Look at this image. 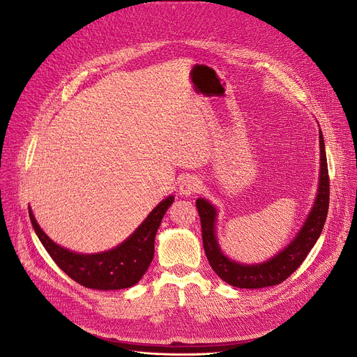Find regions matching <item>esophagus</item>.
Returning a JSON list of instances; mask_svg holds the SVG:
<instances>
[{
  "mask_svg": "<svg viewBox=\"0 0 357 357\" xmlns=\"http://www.w3.org/2000/svg\"><path fill=\"white\" fill-rule=\"evenodd\" d=\"M201 185H202V182L198 176H194V175L185 176L179 182V194L185 195V197H190V195L199 191Z\"/></svg>",
  "mask_w": 357,
  "mask_h": 357,
  "instance_id": "34e87169",
  "label": "esophagus"
}]
</instances>
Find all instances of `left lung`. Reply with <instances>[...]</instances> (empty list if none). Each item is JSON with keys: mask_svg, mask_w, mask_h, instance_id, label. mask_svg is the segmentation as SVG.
Listing matches in <instances>:
<instances>
[{"mask_svg": "<svg viewBox=\"0 0 357 357\" xmlns=\"http://www.w3.org/2000/svg\"><path fill=\"white\" fill-rule=\"evenodd\" d=\"M320 179L315 202L301 230L289 245L264 264L246 265L229 259L220 249L215 236L217 210L211 202L204 198L197 199V208L201 218L202 243L214 272L231 287L245 289H259L284 282L305 260L315 241L320 237L328 213L330 179L327 169V156L324 139L320 130Z\"/></svg>", "mask_w": 357, "mask_h": 357, "instance_id": "left-lung-1", "label": "left lung"}]
</instances>
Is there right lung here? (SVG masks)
Instances as JSON below:
<instances>
[{
	"mask_svg": "<svg viewBox=\"0 0 357 357\" xmlns=\"http://www.w3.org/2000/svg\"><path fill=\"white\" fill-rule=\"evenodd\" d=\"M174 199V195H169L158 204L136 231L120 246L93 255L75 253L56 245L37 224L30 207L29 215L42 245L54 260V264L70 279L85 288L112 291L136 285L146 273L155 255V237L158 229Z\"/></svg>",
	"mask_w": 357,
	"mask_h": 357,
	"instance_id": "obj_1",
	"label": "right lung"
}]
</instances>
